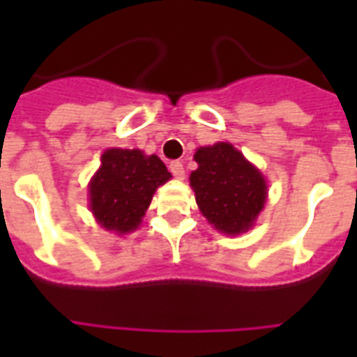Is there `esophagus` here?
<instances>
[{
  "mask_svg": "<svg viewBox=\"0 0 357 357\" xmlns=\"http://www.w3.org/2000/svg\"><path fill=\"white\" fill-rule=\"evenodd\" d=\"M169 172L173 173V176H175V178H181V181L185 176L184 164H182L181 160H173V162L169 164Z\"/></svg>",
  "mask_w": 357,
  "mask_h": 357,
  "instance_id": "1",
  "label": "esophagus"
}]
</instances>
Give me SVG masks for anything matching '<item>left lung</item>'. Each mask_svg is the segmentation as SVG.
Wrapping results in <instances>:
<instances>
[{
	"label": "left lung",
	"mask_w": 357,
	"mask_h": 357,
	"mask_svg": "<svg viewBox=\"0 0 357 357\" xmlns=\"http://www.w3.org/2000/svg\"><path fill=\"white\" fill-rule=\"evenodd\" d=\"M189 182L198 209L223 234H241L254 225L266 202V181L230 143L202 146Z\"/></svg>",
	"instance_id": "left-lung-1"
}]
</instances>
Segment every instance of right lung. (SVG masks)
Instances as JSON below:
<instances>
[{
    "instance_id": "right-lung-1",
    "label": "right lung",
    "mask_w": 357,
    "mask_h": 357,
    "mask_svg": "<svg viewBox=\"0 0 357 357\" xmlns=\"http://www.w3.org/2000/svg\"><path fill=\"white\" fill-rule=\"evenodd\" d=\"M172 173L157 155L109 148L89 182V207L105 230L127 234L139 227L153 193Z\"/></svg>"
}]
</instances>
